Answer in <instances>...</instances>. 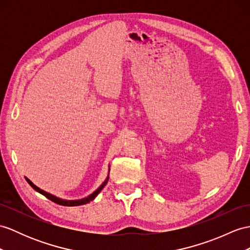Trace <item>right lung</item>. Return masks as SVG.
<instances>
[{"label":"right lung","instance_id":"right-lung-1","mask_svg":"<svg viewBox=\"0 0 250 250\" xmlns=\"http://www.w3.org/2000/svg\"><path fill=\"white\" fill-rule=\"evenodd\" d=\"M108 178H109V177H107V179H106L104 182H103V184L101 185V187H100L99 188H97L96 191H94L92 194H91V195H89L88 197H86V198H83V199H77V200H64V199H62V198H58V197H56V196H54V195H52V194L47 193V192H45V191H43V190H41V188H39L38 187H36V186L33 184L32 181H30L29 179H27V178L25 177L26 181L28 182L29 186L34 188V190H36L37 192H39L40 194H42V195H44L46 198H48L50 200H52V202L56 203V204H58V205H62V206H66V207L81 206V205H84V204H88V203H90L91 200H93V199L97 196V194H99V193L103 190V188H104V187L106 186L107 181H108Z\"/></svg>","mask_w":250,"mask_h":250}]
</instances>
